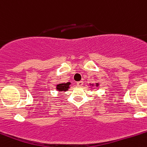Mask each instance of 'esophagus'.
I'll list each match as a JSON object with an SVG mask.
<instances>
[{
    "mask_svg": "<svg viewBox=\"0 0 147 147\" xmlns=\"http://www.w3.org/2000/svg\"><path fill=\"white\" fill-rule=\"evenodd\" d=\"M77 85H78V86L79 87L82 86V85H83V82H82V81H79V82H77Z\"/></svg>",
    "mask_w": 147,
    "mask_h": 147,
    "instance_id": "1",
    "label": "esophagus"
}]
</instances>
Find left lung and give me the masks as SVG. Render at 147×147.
<instances>
[{"label": "left lung", "mask_w": 147, "mask_h": 147, "mask_svg": "<svg viewBox=\"0 0 147 147\" xmlns=\"http://www.w3.org/2000/svg\"><path fill=\"white\" fill-rule=\"evenodd\" d=\"M96 85H98V83H97V84H96Z\"/></svg>", "instance_id": "obj_1"}]
</instances>
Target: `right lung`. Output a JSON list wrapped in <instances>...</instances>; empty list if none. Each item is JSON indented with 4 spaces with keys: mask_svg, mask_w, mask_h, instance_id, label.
Wrapping results in <instances>:
<instances>
[{
    "mask_svg": "<svg viewBox=\"0 0 147 147\" xmlns=\"http://www.w3.org/2000/svg\"><path fill=\"white\" fill-rule=\"evenodd\" d=\"M69 85H70V82H67V83H61L59 84V85H57V90L60 91H66L68 90V88H69Z\"/></svg>",
    "mask_w": 147,
    "mask_h": 147,
    "instance_id": "add662e5",
    "label": "right lung"
}]
</instances>
